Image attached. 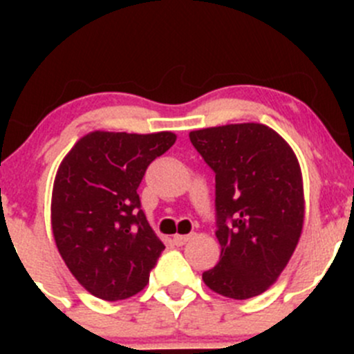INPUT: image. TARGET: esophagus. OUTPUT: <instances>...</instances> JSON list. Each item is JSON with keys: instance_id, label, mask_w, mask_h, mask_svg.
<instances>
[{"instance_id": "obj_1", "label": "esophagus", "mask_w": 354, "mask_h": 354, "mask_svg": "<svg viewBox=\"0 0 354 354\" xmlns=\"http://www.w3.org/2000/svg\"><path fill=\"white\" fill-rule=\"evenodd\" d=\"M192 240V234H174L173 241L176 246H183L187 241Z\"/></svg>"}]
</instances>
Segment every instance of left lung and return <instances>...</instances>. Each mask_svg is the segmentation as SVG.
Returning <instances> with one entry per match:
<instances>
[{"label": "left lung", "instance_id": "obj_1", "mask_svg": "<svg viewBox=\"0 0 354 354\" xmlns=\"http://www.w3.org/2000/svg\"><path fill=\"white\" fill-rule=\"evenodd\" d=\"M216 173L219 263L202 274L233 299L262 295L288 266L303 230L305 198L298 159L288 142L260 123L190 131Z\"/></svg>", "mask_w": 354, "mask_h": 354}]
</instances>
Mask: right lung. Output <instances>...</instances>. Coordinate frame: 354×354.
Returning <instances> with one entry per match:
<instances>
[{
	"label": "right lung",
	"mask_w": 354,
	"mask_h": 354,
	"mask_svg": "<svg viewBox=\"0 0 354 354\" xmlns=\"http://www.w3.org/2000/svg\"><path fill=\"white\" fill-rule=\"evenodd\" d=\"M174 142L171 131H92L59 164L53 234L70 272L91 295L118 301L147 286L166 246L149 226L137 188L149 164Z\"/></svg>",
	"instance_id": "1"
}]
</instances>
